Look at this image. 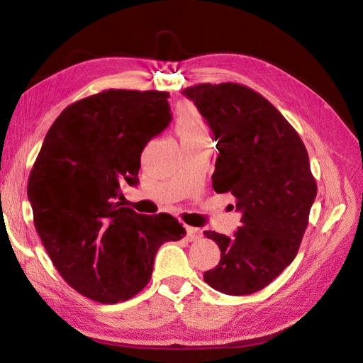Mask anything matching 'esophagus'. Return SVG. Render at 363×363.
<instances>
[{"label":"esophagus","mask_w":363,"mask_h":363,"mask_svg":"<svg viewBox=\"0 0 363 363\" xmlns=\"http://www.w3.org/2000/svg\"><path fill=\"white\" fill-rule=\"evenodd\" d=\"M186 238L188 240H199L201 238V230L196 228V227H186Z\"/></svg>","instance_id":"esophagus-1"}]
</instances>
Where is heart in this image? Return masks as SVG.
<instances>
[{
  "mask_svg": "<svg viewBox=\"0 0 363 363\" xmlns=\"http://www.w3.org/2000/svg\"><path fill=\"white\" fill-rule=\"evenodd\" d=\"M177 133L180 138H189L195 135H204V125L200 116L191 107H183L177 119Z\"/></svg>",
  "mask_w": 363,
  "mask_h": 363,
  "instance_id": "b5f03b06",
  "label": "heart"
}]
</instances>
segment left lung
Segmentation results:
<instances>
[{
	"label": "left lung",
	"mask_w": 363,
	"mask_h": 363,
	"mask_svg": "<svg viewBox=\"0 0 363 363\" xmlns=\"http://www.w3.org/2000/svg\"><path fill=\"white\" fill-rule=\"evenodd\" d=\"M211 127L219 155L215 192H230L240 227L228 238L204 232L221 260L204 281L227 295L255 294L298 252L316 182L301 138L265 96L238 83H201L183 91Z\"/></svg>",
	"instance_id": "left-lung-1"
}]
</instances>
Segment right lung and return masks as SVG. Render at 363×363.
Listing matches in <instances>:
<instances>
[{
	"label": "right lung",
	"mask_w": 363,
	"mask_h": 363,
	"mask_svg": "<svg viewBox=\"0 0 363 363\" xmlns=\"http://www.w3.org/2000/svg\"><path fill=\"white\" fill-rule=\"evenodd\" d=\"M168 92L108 89L68 106L54 121L28 179L35 227L71 288L115 304L144 289L156 252L186 236L168 213L121 207L140 155L172 119Z\"/></svg>",
	"instance_id": "1"
}]
</instances>
